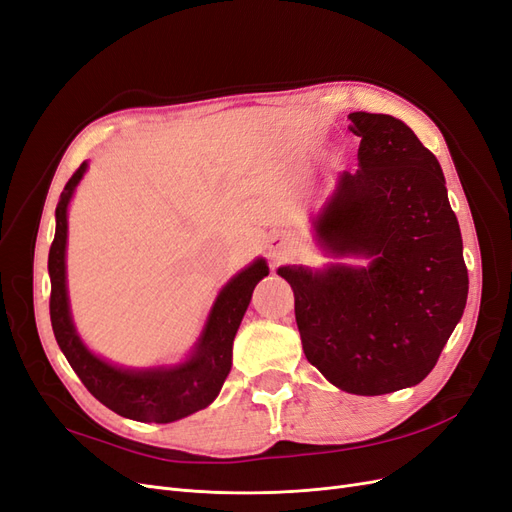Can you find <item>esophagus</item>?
<instances>
[{
    "instance_id": "obj_1",
    "label": "esophagus",
    "mask_w": 512,
    "mask_h": 512,
    "mask_svg": "<svg viewBox=\"0 0 512 512\" xmlns=\"http://www.w3.org/2000/svg\"><path fill=\"white\" fill-rule=\"evenodd\" d=\"M290 252V237L286 232H275L269 239V256L273 260H282Z\"/></svg>"
}]
</instances>
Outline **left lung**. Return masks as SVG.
I'll return each instance as SVG.
<instances>
[{"label": "left lung", "mask_w": 512, "mask_h": 512, "mask_svg": "<svg viewBox=\"0 0 512 512\" xmlns=\"http://www.w3.org/2000/svg\"><path fill=\"white\" fill-rule=\"evenodd\" d=\"M359 168L337 177L314 220L333 256L367 267H280L303 352L337 389L384 395L427 378L468 301L461 232L442 168L391 115L350 113Z\"/></svg>", "instance_id": "obj_1"}]
</instances>
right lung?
Wrapping results in <instances>:
<instances>
[{
	"mask_svg": "<svg viewBox=\"0 0 512 512\" xmlns=\"http://www.w3.org/2000/svg\"><path fill=\"white\" fill-rule=\"evenodd\" d=\"M87 170L83 162L66 183L55 209V239L49 252L51 275V324L61 352L70 367L100 404L141 423H173L207 408L218 397L232 365V342L252 292L269 275L267 262L258 258L222 288L213 303L205 331L192 356L175 367L121 369L98 359L76 335L66 290V239L68 205Z\"/></svg>",
	"mask_w": 512,
	"mask_h": 512,
	"instance_id": "right-lung-1",
	"label": "right lung"
}]
</instances>
